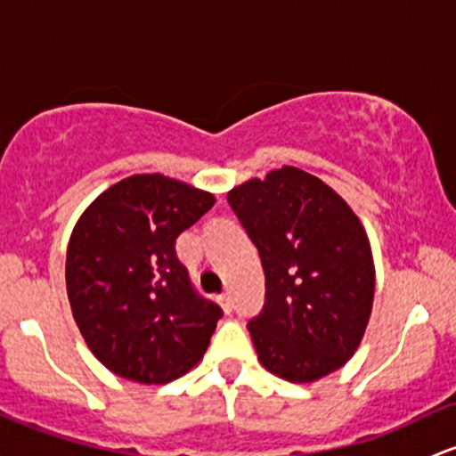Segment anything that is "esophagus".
Wrapping results in <instances>:
<instances>
[{
	"label": "esophagus",
	"mask_w": 456,
	"mask_h": 456,
	"mask_svg": "<svg viewBox=\"0 0 456 456\" xmlns=\"http://www.w3.org/2000/svg\"><path fill=\"white\" fill-rule=\"evenodd\" d=\"M220 305H223V309H224V314H232V309H233V303H232V297H229L227 292L224 294H220Z\"/></svg>",
	"instance_id": "34e87169"
}]
</instances>
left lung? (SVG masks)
<instances>
[{"instance_id": "left-lung-1", "label": "left lung", "mask_w": 456, "mask_h": 456, "mask_svg": "<svg viewBox=\"0 0 456 456\" xmlns=\"http://www.w3.org/2000/svg\"><path fill=\"white\" fill-rule=\"evenodd\" d=\"M257 247L266 301L248 320L264 368L312 383L353 357L374 298L372 251L353 209L327 183L294 167L227 194Z\"/></svg>"}]
</instances>
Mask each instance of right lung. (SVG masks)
I'll return each mask as SVG.
<instances>
[{"label": "right lung", "mask_w": 456, "mask_h": 456, "mask_svg": "<svg viewBox=\"0 0 456 456\" xmlns=\"http://www.w3.org/2000/svg\"><path fill=\"white\" fill-rule=\"evenodd\" d=\"M216 199L164 175H134L75 224L67 294L94 357L136 383H168L201 362L223 309L194 289L175 242Z\"/></svg>", "instance_id": "right-lung-1"}]
</instances>
